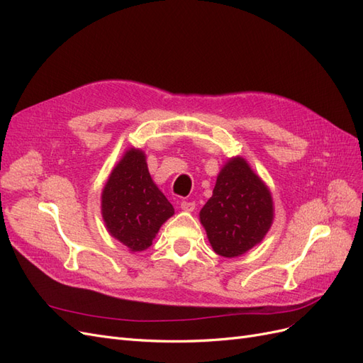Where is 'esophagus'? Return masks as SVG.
<instances>
[{
    "instance_id": "1",
    "label": "esophagus",
    "mask_w": 363,
    "mask_h": 363,
    "mask_svg": "<svg viewBox=\"0 0 363 363\" xmlns=\"http://www.w3.org/2000/svg\"><path fill=\"white\" fill-rule=\"evenodd\" d=\"M180 207H182V211H184V212H192L195 208V201H182Z\"/></svg>"
}]
</instances>
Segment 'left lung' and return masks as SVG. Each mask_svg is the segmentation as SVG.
I'll return each mask as SVG.
<instances>
[{
	"label": "left lung",
	"mask_w": 363,
	"mask_h": 363,
	"mask_svg": "<svg viewBox=\"0 0 363 363\" xmlns=\"http://www.w3.org/2000/svg\"><path fill=\"white\" fill-rule=\"evenodd\" d=\"M216 255L238 257L259 244L272 223L268 188L244 159H232L218 174L213 195L200 212Z\"/></svg>",
	"instance_id": "left-lung-1"
}]
</instances>
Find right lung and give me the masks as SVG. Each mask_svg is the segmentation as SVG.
<instances>
[{"mask_svg": "<svg viewBox=\"0 0 363 363\" xmlns=\"http://www.w3.org/2000/svg\"><path fill=\"white\" fill-rule=\"evenodd\" d=\"M106 227L130 251L147 250L160 225L174 215L147 168L140 150H128L108 177L101 196Z\"/></svg>", "mask_w": 363, "mask_h": 363, "instance_id": "right-lung-1", "label": "right lung"}]
</instances>
